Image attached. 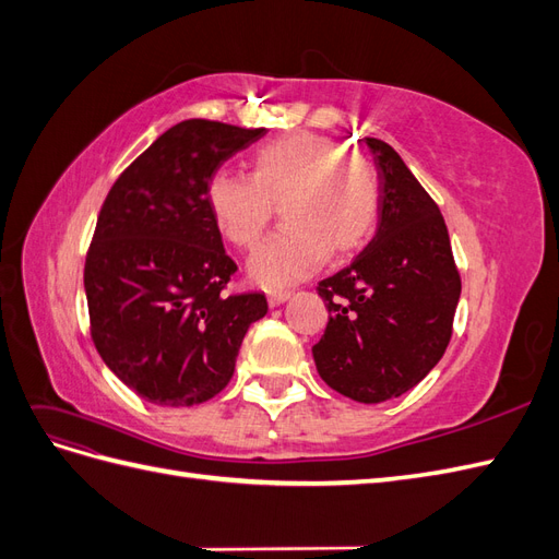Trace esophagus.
I'll use <instances>...</instances> for the list:
<instances>
[{"label":"esophagus","instance_id":"obj_1","mask_svg":"<svg viewBox=\"0 0 559 559\" xmlns=\"http://www.w3.org/2000/svg\"><path fill=\"white\" fill-rule=\"evenodd\" d=\"M292 296V292H267V302L273 308H277V306H282V302Z\"/></svg>","mask_w":559,"mask_h":559}]
</instances>
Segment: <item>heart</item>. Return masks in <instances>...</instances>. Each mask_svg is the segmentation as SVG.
<instances>
[{"label": "heart", "instance_id": "1", "mask_svg": "<svg viewBox=\"0 0 559 559\" xmlns=\"http://www.w3.org/2000/svg\"><path fill=\"white\" fill-rule=\"evenodd\" d=\"M207 200L228 240L253 251L270 228L275 205L286 226L249 263L265 289L289 286L324 263L329 249L349 253L373 235L382 186L373 160L324 134L298 132L263 144L251 175L218 170Z\"/></svg>", "mask_w": 559, "mask_h": 559}]
</instances>
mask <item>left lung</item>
I'll return each instance as SVG.
<instances>
[{
	"label": "left lung",
	"mask_w": 559,
	"mask_h": 559,
	"mask_svg": "<svg viewBox=\"0 0 559 559\" xmlns=\"http://www.w3.org/2000/svg\"><path fill=\"white\" fill-rule=\"evenodd\" d=\"M366 144L382 186L380 224L357 259L317 284L329 324L312 357L337 394L382 403L441 361L462 280L433 198L386 142L368 138Z\"/></svg>",
	"instance_id": "obj_1"
}]
</instances>
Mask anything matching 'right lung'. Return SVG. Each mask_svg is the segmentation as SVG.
<instances>
[{
  "label": "right lung",
  "instance_id": "right-lung-1",
  "mask_svg": "<svg viewBox=\"0 0 559 559\" xmlns=\"http://www.w3.org/2000/svg\"><path fill=\"white\" fill-rule=\"evenodd\" d=\"M263 134L181 121L126 167L99 210L83 270L91 337L111 373L151 403L214 399L267 312L263 294H226L238 265L207 200L218 165Z\"/></svg>",
  "mask_w": 559,
  "mask_h": 559
}]
</instances>
